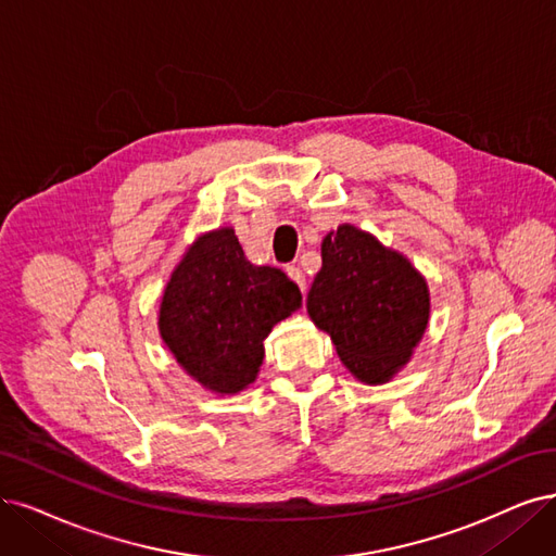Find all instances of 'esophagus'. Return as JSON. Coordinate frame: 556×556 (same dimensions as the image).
<instances>
[{
  "mask_svg": "<svg viewBox=\"0 0 556 556\" xmlns=\"http://www.w3.org/2000/svg\"><path fill=\"white\" fill-rule=\"evenodd\" d=\"M286 275H289L300 286L302 293L306 291V279H304V273L300 270V265H289V267H286Z\"/></svg>",
  "mask_w": 556,
  "mask_h": 556,
  "instance_id": "34e87169",
  "label": "esophagus"
}]
</instances>
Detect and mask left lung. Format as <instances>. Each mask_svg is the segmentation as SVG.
<instances>
[{
	"instance_id": "left-lung-1",
	"label": "left lung",
	"mask_w": 556,
	"mask_h": 556,
	"mask_svg": "<svg viewBox=\"0 0 556 556\" xmlns=\"http://www.w3.org/2000/svg\"><path fill=\"white\" fill-rule=\"evenodd\" d=\"M323 267L306 295L312 320L341 362L368 384L392 378L428 325V286L413 263L351 224L323 240Z\"/></svg>"
}]
</instances>
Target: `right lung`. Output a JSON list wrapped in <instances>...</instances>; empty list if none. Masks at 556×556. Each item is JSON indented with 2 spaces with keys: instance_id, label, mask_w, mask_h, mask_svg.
Returning a JSON list of instances; mask_svg holds the SVG:
<instances>
[{
  "instance_id": "right-lung-1",
  "label": "right lung",
  "mask_w": 556,
  "mask_h": 556,
  "mask_svg": "<svg viewBox=\"0 0 556 556\" xmlns=\"http://www.w3.org/2000/svg\"><path fill=\"white\" fill-rule=\"evenodd\" d=\"M302 302L279 267L252 265L233 229L199 238L174 270L160 304V334L178 364L217 394L256 380L263 339Z\"/></svg>"
}]
</instances>
